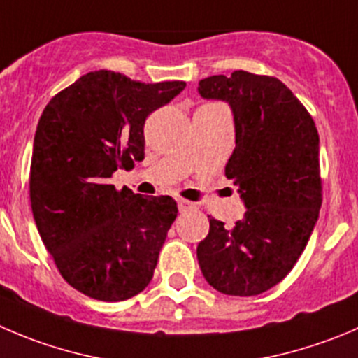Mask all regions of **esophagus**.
<instances>
[{
    "label": "esophagus",
    "mask_w": 358,
    "mask_h": 358,
    "mask_svg": "<svg viewBox=\"0 0 358 358\" xmlns=\"http://www.w3.org/2000/svg\"><path fill=\"white\" fill-rule=\"evenodd\" d=\"M177 207H179V210L181 213H186V210H192L195 209V203L193 202H188V200H177Z\"/></svg>",
    "instance_id": "1"
}]
</instances>
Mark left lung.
Listing matches in <instances>:
<instances>
[{
    "label": "left lung",
    "instance_id": "8db88e82",
    "mask_svg": "<svg viewBox=\"0 0 358 358\" xmlns=\"http://www.w3.org/2000/svg\"><path fill=\"white\" fill-rule=\"evenodd\" d=\"M199 94L230 105L236 149L224 176L246 207L232 230L210 217L209 236L196 248L199 265L221 294H264L292 271L318 221V130L275 77L243 70L213 75L200 80Z\"/></svg>",
    "mask_w": 358,
    "mask_h": 358
}]
</instances>
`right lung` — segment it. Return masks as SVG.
<instances>
[{
    "instance_id": "right-lung-1",
    "label": "right lung",
    "mask_w": 358,
    "mask_h": 358,
    "mask_svg": "<svg viewBox=\"0 0 358 358\" xmlns=\"http://www.w3.org/2000/svg\"><path fill=\"white\" fill-rule=\"evenodd\" d=\"M186 83L144 84L90 71L49 101L33 142L29 196L40 237L75 290L105 302L152 279L177 203L108 185L144 158V122Z\"/></svg>"
}]
</instances>
